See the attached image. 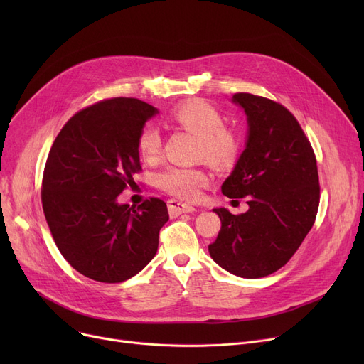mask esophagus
<instances>
[{
  "mask_svg": "<svg viewBox=\"0 0 364 364\" xmlns=\"http://www.w3.org/2000/svg\"><path fill=\"white\" fill-rule=\"evenodd\" d=\"M168 211H169V214H171L172 217H177V215L184 214V213H193L195 208H193L192 205L180 202V200L169 199V200H168Z\"/></svg>",
  "mask_w": 364,
  "mask_h": 364,
  "instance_id": "obj_1",
  "label": "esophagus"
}]
</instances>
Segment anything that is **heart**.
<instances>
[{"label": "heart", "mask_w": 364, "mask_h": 364, "mask_svg": "<svg viewBox=\"0 0 364 364\" xmlns=\"http://www.w3.org/2000/svg\"><path fill=\"white\" fill-rule=\"evenodd\" d=\"M169 121L198 137V158H203L214 166L232 165L239 158L242 150L240 134L224 125V117L213 105L203 100L181 103L171 110ZM137 149L144 161H156L162 150L159 131L153 127L141 128ZM158 183L172 196L196 200L200 196V190L209 183V174L202 168L168 166L159 174Z\"/></svg>", "instance_id": "1"}]
</instances>
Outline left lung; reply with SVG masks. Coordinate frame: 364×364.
Here are the masks:
<instances>
[{
    "label": "left lung",
    "instance_id": "8db88e82",
    "mask_svg": "<svg viewBox=\"0 0 364 364\" xmlns=\"http://www.w3.org/2000/svg\"><path fill=\"white\" fill-rule=\"evenodd\" d=\"M233 102L245 109L250 136L221 190L246 198L250 209L237 215L214 209L221 228L208 250L224 270L258 279L282 269L311 230L318 172L310 140L283 105L250 92H236Z\"/></svg>",
    "mask_w": 364,
    "mask_h": 364
}]
</instances>
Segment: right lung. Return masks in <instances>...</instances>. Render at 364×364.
Masks as SVG:
<instances>
[{
	"instance_id": "add662e5",
	"label": "right lung",
	"mask_w": 364,
	"mask_h": 364,
	"mask_svg": "<svg viewBox=\"0 0 364 364\" xmlns=\"http://www.w3.org/2000/svg\"><path fill=\"white\" fill-rule=\"evenodd\" d=\"M155 113L139 99L97 102L76 112L50 149L41 188L47 224L63 258L95 282L136 276L158 251L166 203H118L141 171L137 137Z\"/></svg>"
}]
</instances>
